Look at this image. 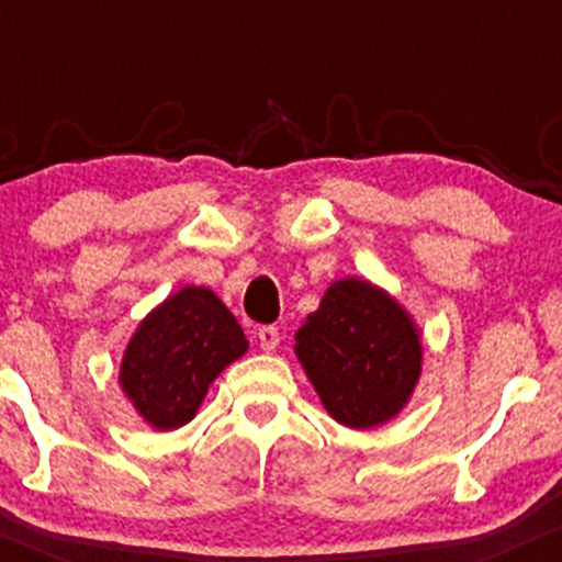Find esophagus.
Wrapping results in <instances>:
<instances>
[{
	"mask_svg": "<svg viewBox=\"0 0 562 562\" xmlns=\"http://www.w3.org/2000/svg\"><path fill=\"white\" fill-rule=\"evenodd\" d=\"M259 344L267 353L274 351V348L280 346V330H277V327H272V325L259 327Z\"/></svg>",
	"mask_w": 562,
	"mask_h": 562,
	"instance_id": "esophagus-1",
	"label": "esophagus"
}]
</instances>
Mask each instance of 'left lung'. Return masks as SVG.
<instances>
[{
    "label": "left lung",
    "mask_w": 562,
    "mask_h": 562,
    "mask_svg": "<svg viewBox=\"0 0 562 562\" xmlns=\"http://www.w3.org/2000/svg\"><path fill=\"white\" fill-rule=\"evenodd\" d=\"M295 357L330 417L364 430L409 402L423 370V340L385 290L346 277L299 327Z\"/></svg>",
    "instance_id": "left-lung-1"
}]
</instances>
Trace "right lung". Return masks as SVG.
<instances>
[{
  "mask_svg": "<svg viewBox=\"0 0 562 562\" xmlns=\"http://www.w3.org/2000/svg\"><path fill=\"white\" fill-rule=\"evenodd\" d=\"M248 351L243 327L209 288H182L139 322L121 362L119 383L156 430L195 417L209 385Z\"/></svg>",
  "mask_w": 562,
  "mask_h": 562,
  "instance_id": "1",
  "label": "right lung"
}]
</instances>
